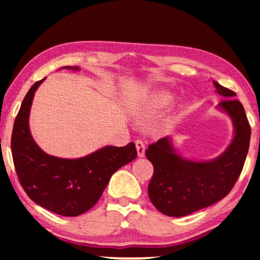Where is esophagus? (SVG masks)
<instances>
[{
	"label": "esophagus",
	"instance_id": "1",
	"mask_svg": "<svg viewBox=\"0 0 260 260\" xmlns=\"http://www.w3.org/2000/svg\"><path fill=\"white\" fill-rule=\"evenodd\" d=\"M136 149H137V154L140 157H143L144 152H145V144L142 140H137L136 141Z\"/></svg>",
	"mask_w": 260,
	"mask_h": 260
}]
</instances>
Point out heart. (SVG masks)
<instances>
[{
    "mask_svg": "<svg viewBox=\"0 0 260 260\" xmlns=\"http://www.w3.org/2000/svg\"><path fill=\"white\" fill-rule=\"evenodd\" d=\"M166 104H167V102L165 101V99H161V101L158 102V106H159V108H162V106H165Z\"/></svg>",
    "mask_w": 260,
    "mask_h": 260,
    "instance_id": "1",
    "label": "heart"
}]
</instances>
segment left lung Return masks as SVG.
I'll return each instance as SVG.
<instances>
[{
    "mask_svg": "<svg viewBox=\"0 0 260 260\" xmlns=\"http://www.w3.org/2000/svg\"><path fill=\"white\" fill-rule=\"evenodd\" d=\"M219 94L225 99L219 108L233 120L232 143L218 158L193 162L181 158L169 138H159L149 144L145 156L154 166L148 186L150 201L159 212L169 216H184L209 207L226 197L239 179L250 147L251 126L236 92L213 80Z\"/></svg>",
    "mask_w": 260,
    "mask_h": 260,
    "instance_id": "left-lung-1",
    "label": "left lung"
}]
</instances>
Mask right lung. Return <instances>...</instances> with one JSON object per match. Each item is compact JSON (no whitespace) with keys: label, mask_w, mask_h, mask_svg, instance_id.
<instances>
[{"label":"right lung","mask_w":260,"mask_h":260,"mask_svg":"<svg viewBox=\"0 0 260 260\" xmlns=\"http://www.w3.org/2000/svg\"><path fill=\"white\" fill-rule=\"evenodd\" d=\"M42 81H37L27 92L14 122L10 142L14 167L30 200L56 214L77 216L97 204L112 174L134 161L137 150L130 142L125 147H105L77 159L54 157L42 151L28 126L34 93Z\"/></svg>","instance_id":"add662e5"}]
</instances>
